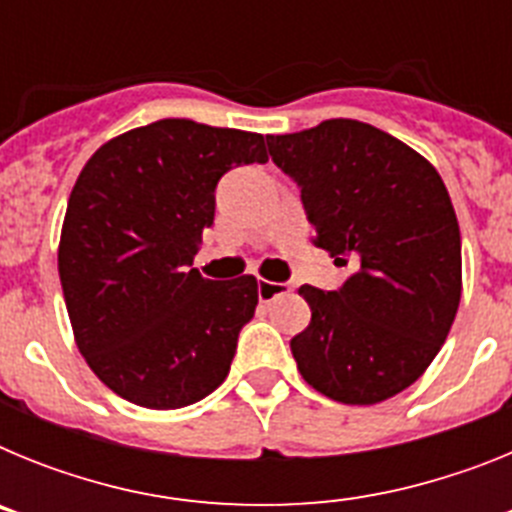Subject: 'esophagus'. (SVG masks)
Masks as SVG:
<instances>
[{"mask_svg": "<svg viewBox=\"0 0 512 512\" xmlns=\"http://www.w3.org/2000/svg\"><path fill=\"white\" fill-rule=\"evenodd\" d=\"M287 284H279V282H259V300L261 302H271L274 300V297H279V295H284V292H287Z\"/></svg>", "mask_w": 512, "mask_h": 512, "instance_id": "esophagus-1", "label": "esophagus"}]
</instances>
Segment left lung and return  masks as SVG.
Returning <instances> with one entry per match:
<instances>
[{"label":"left lung","instance_id":"obj_1","mask_svg":"<svg viewBox=\"0 0 512 512\" xmlns=\"http://www.w3.org/2000/svg\"><path fill=\"white\" fill-rule=\"evenodd\" d=\"M300 187L315 246L351 264L336 292L300 287L310 325L292 356L343 405L390 400L431 366L461 300V235L446 184L418 151L359 120L266 135Z\"/></svg>","mask_w":512,"mask_h":512}]
</instances>
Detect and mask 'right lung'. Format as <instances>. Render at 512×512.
<instances>
[{"label": "right lung", "instance_id": "1", "mask_svg": "<svg viewBox=\"0 0 512 512\" xmlns=\"http://www.w3.org/2000/svg\"><path fill=\"white\" fill-rule=\"evenodd\" d=\"M269 161L264 135L158 120L97 148L58 243L76 346L122 400L176 410L225 382L259 305L256 277L205 279L192 261L233 166Z\"/></svg>", "mask_w": 512, "mask_h": 512}]
</instances>
